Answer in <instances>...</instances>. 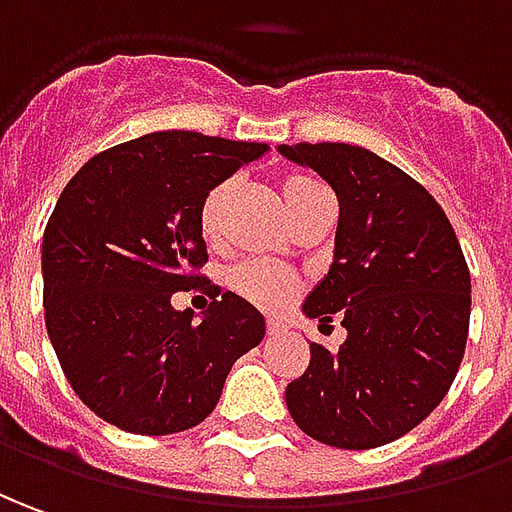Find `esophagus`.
I'll list each match as a JSON object with an SVG mask.
<instances>
[{
    "instance_id": "esophagus-1",
    "label": "esophagus",
    "mask_w": 512,
    "mask_h": 512,
    "mask_svg": "<svg viewBox=\"0 0 512 512\" xmlns=\"http://www.w3.org/2000/svg\"><path fill=\"white\" fill-rule=\"evenodd\" d=\"M281 329H284V323H278V320H273V317L267 320V334H270V337H273V334H278Z\"/></svg>"
}]
</instances>
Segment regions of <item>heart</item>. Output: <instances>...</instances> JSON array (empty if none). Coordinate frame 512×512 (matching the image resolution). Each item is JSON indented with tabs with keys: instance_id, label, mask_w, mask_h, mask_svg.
<instances>
[{
	"instance_id": "1",
	"label": "heart",
	"mask_w": 512,
	"mask_h": 512,
	"mask_svg": "<svg viewBox=\"0 0 512 512\" xmlns=\"http://www.w3.org/2000/svg\"><path fill=\"white\" fill-rule=\"evenodd\" d=\"M278 195H281V206H284V211H287V217L292 222L301 220L303 214L315 209L323 197H329L323 192V186L315 178H309V175H287V178H281ZM231 197H234V181L217 183L209 195L203 197V206H200V234L206 236L209 242H214L220 236L222 217L228 211ZM228 284L242 298H248L250 303L264 306V309L281 306L295 292V287H298L290 273L259 262H248L234 267L231 276H228Z\"/></svg>"
}]
</instances>
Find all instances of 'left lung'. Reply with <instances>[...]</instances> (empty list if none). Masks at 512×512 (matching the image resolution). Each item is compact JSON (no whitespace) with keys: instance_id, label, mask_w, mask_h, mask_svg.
I'll list each match as a JSON object with an SVG mask.
<instances>
[{"instance_id":"1","label":"left lung","mask_w":512,"mask_h":512,"mask_svg":"<svg viewBox=\"0 0 512 512\" xmlns=\"http://www.w3.org/2000/svg\"><path fill=\"white\" fill-rule=\"evenodd\" d=\"M340 200L334 262L303 301L345 343H312L309 368L287 384V410L309 438L376 449L424 421L463 362L471 276L446 211L421 183L365 147L281 144Z\"/></svg>"}]
</instances>
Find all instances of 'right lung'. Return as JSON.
<instances>
[{
	"instance_id": "right-lung-1",
	"label": "right lung",
	"mask_w": 512,
	"mask_h": 512,
	"mask_svg": "<svg viewBox=\"0 0 512 512\" xmlns=\"http://www.w3.org/2000/svg\"><path fill=\"white\" fill-rule=\"evenodd\" d=\"M267 144L161 130L86 161L44 231V317L66 379L94 415L133 435L192 429L231 365L262 343V312L197 270L200 206ZM209 291L200 324L175 291Z\"/></svg>"
}]
</instances>
